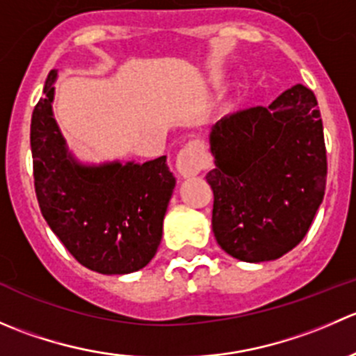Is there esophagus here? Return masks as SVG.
<instances>
[{"label":"esophagus","instance_id":"obj_1","mask_svg":"<svg viewBox=\"0 0 356 356\" xmlns=\"http://www.w3.org/2000/svg\"><path fill=\"white\" fill-rule=\"evenodd\" d=\"M207 163V156L196 145H188L179 152L175 167L182 177H191V175L200 174L201 168Z\"/></svg>","mask_w":356,"mask_h":356}]
</instances>
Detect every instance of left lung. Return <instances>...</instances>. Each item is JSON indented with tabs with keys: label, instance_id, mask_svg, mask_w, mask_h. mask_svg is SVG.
Here are the masks:
<instances>
[{
	"label": "left lung",
	"instance_id": "8db88e82",
	"mask_svg": "<svg viewBox=\"0 0 356 356\" xmlns=\"http://www.w3.org/2000/svg\"><path fill=\"white\" fill-rule=\"evenodd\" d=\"M211 229L225 253L260 264L300 245L324 200L327 156L317 98L296 84L268 106L211 127Z\"/></svg>",
	"mask_w": 356,
	"mask_h": 356
}]
</instances>
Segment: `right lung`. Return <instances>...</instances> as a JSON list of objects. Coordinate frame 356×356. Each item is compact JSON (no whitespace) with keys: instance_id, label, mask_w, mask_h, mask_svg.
Segmentation results:
<instances>
[{"instance_id":"obj_1","label":"right lung","mask_w":356,"mask_h":356,"mask_svg":"<svg viewBox=\"0 0 356 356\" xmlns=\"http://www.w3.org/2000/svg\"><path fill=\"white\" fill-rule=\"evenodd\" d=\"M56 75L49 72L31 120L39 208L79 264L99 274H131L146 267L160 246L175 177L167 156L146 163L79 161L53 115Z\"/></svg>"}]
</instances>
